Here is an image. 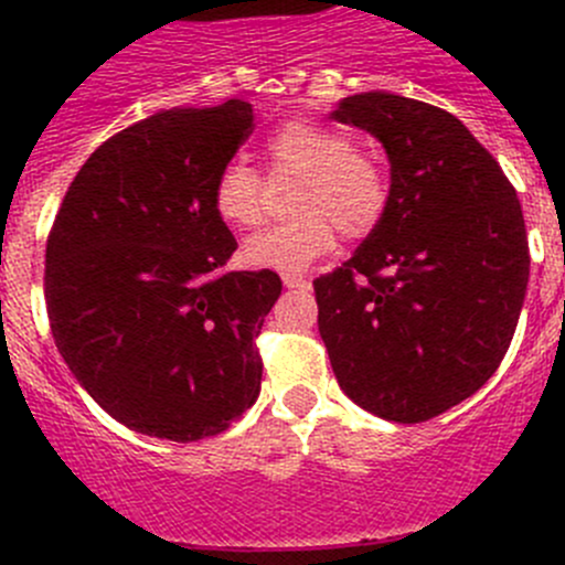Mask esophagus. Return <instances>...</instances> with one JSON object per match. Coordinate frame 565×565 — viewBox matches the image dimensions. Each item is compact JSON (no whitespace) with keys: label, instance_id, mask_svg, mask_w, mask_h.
Wrapping results in <instances>:
<instances>
[{"label":"esophagus","instance_id":"obj_1","mask_svg":"<svg viewBox=\"0 0 565 565\" xmlns=\"http://www.w3.org/2000/svg\"><path fill=\"white\" fill-rule=\"evenodd\" d=\"M284 287L292 289V292H309L311 289V281L309 278H303L300 273H284Z\"/></svg>","mask_w":565,"mask_h":565}]
</instances>
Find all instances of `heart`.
Masks as SVG:
<instances>
[{
  "mask_svg": "<svg viewBox=\"0 0 565 565\" xmlns=\"http://www.w3.org/2000/svg\"><path fill=\"white\" fill-rule=\"evenodd\" d=\"M273 180L292 177V221L265 230L243 246V259L267 270H306L330 254L341 235H372L385 218L391 180L383 163L355 150L352 139L315 119H287L265 141ZM213 213L232 230H254L265 221V182L256 169L230 161L210 191Z\"/></svg>",
  "mask_w": 565,
  "mask_h": 565,
  "instance_id": "heart-1",
  "label": "heart"
}]
</instances>
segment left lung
Instances as JSON below:
<instances>
[{
    "instance_id": "obj_1",
    "label": "left lung",
    "mask_w": 565,
    "mask_h": 565,
    "mask_svg": "<svg viewBox=\"0 0 565 565\" xmlns=\"http://www.w3.org/2000/svg\"><path fill=\"white\" fill-rule=\"evenodd\" d=\"M330 117L383 141L391 202L352 259L315 278L319 335L352 402L420 424L481 388L514 339L530 276L522 204L443 108L361 93Z\"/></svg>"
}]
</instances>
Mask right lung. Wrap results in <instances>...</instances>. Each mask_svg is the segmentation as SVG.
<instances>
[{"label": "right lung", "instance_id": "1", "mask_svg": "<svg viewBox=\"0 0 565 565\" xmlns=\"http://www.w3.org/2000/svg\"><path fill=\"white\" fill-rule=\"evenodd\" d=\"M254 130L246 100L169 108L106 139L67 188L45 243L56 350L111 418L193 443L256 402L273 270L230 273L215 174Z\"/></svg>", "mask_w": 565, "mask_h": 565}]
</instances>
